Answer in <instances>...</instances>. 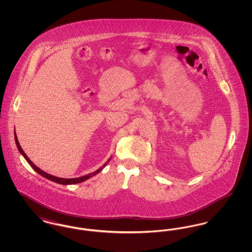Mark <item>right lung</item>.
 <instances>
[{"instance_id":"add662e5","label":"right lung","mask_w":252,"mask_h":252,"mask_svg":"<svg viewBox=\"0 0 252 252\" xmlns=\"http://www.w3.org/2000/svg\"><path fill=\"white\" fill-rule=\"evenodd\" d=\"M14 137H15L16 145H17V147H18V149H19L20 153L24 157V158H25V159H26V161L30 164V166L33 168V169L36 171V173H38L40 176L44 177L45 179H47V180H52V181H54V182H57V183H59V184H62V185H72V184H77V183H80V182H83L85 180L91 179L92 177L95 176L96 174H98L99 172H101V171L104 169V167H106V166H107V164L108 163V161H109V160H110V158H109L108 159V161H107L106 163H104V164H103V166H101L99 169H97V170L94 171V173H91V174L85 175V176L79 177V178H74V179H63V178H59V177H55V176H53V175H50L48 173H46V172L42 171L41 169H39L37 166H36V165L31 161V159H30L28 157L26 156V154L24 153V150L22 149L21 145L19 144V141H18V138H17L16 132H15V134H14Z\"/></svg>"}]
</instances>
